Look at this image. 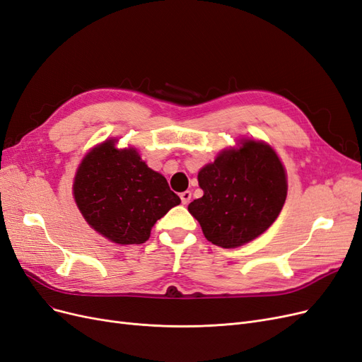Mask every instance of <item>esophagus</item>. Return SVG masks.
<instances>
[{
	"mask_svg": "<svg viewBox=\"0 0 362 362\" xmlns=\"http://www.w3.org/2000/svg\"><path fill=\"white\" fill-rule=\"evenodd\" d=\"M180 197H181V202H182L184 205H187V204L190 202V199H192V192H189V190L182 192V193L180 194Z\"/></svg>",
	"mask_w": 362,
	"mask_h": 362,
	"instance_id": "esophagus-1",
	"label": "esophagus"
}]
</instances>
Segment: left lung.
Returning a JSON list of instances; mask_svg holds the SVG:
<instances>
[{"label":"left lung","instance_id":"8db88e82","mask_svg":"<svg viewBox=\"0 0 362 362\" xmlns=\"http://www.w3.org/2000/svg\"><path fill=\"white\" fill-rule=\"evenodd\" d=\"M204 196L189 205L205 238L233 248L264 233L280 214L288 194L286 172L265 144L243 141L218 154L197 175Z\"/></svg>","mask_w":362,"mask_h":362}]
</instances>
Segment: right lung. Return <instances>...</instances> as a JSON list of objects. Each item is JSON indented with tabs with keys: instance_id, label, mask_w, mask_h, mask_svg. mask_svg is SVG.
<instances>
[{
	"instance_id": "1",
	"label": "right lung",
	"mask_w": 362,
	"mask_h": 362,
	"mask_svg": "<svg viewBox=\"0 0 362 362\" xmlns=\"http://www.w3.org/2000/svg\"><path fill=\"white\" fill-rule=\"evenodd\" d=\"M73 194L90 226L117 244L145 243L156 221L181 204L163 175L136 149H117L114 139L83 158Z\"/></svg>"
}]
</instances>
